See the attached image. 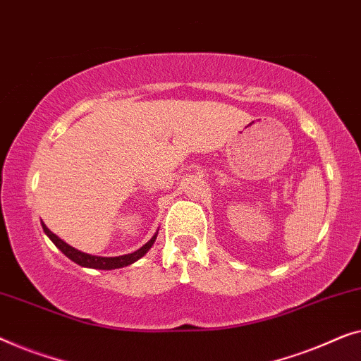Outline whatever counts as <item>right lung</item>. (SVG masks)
Segmentation results:
<instances>
[{
  "mask_svg": "<svg viewBox=\"0 0 361 361\" xmlns=\"http://www.w3.org/2000/svg\"><path fill=\"white\" fill-rule=\"evenodd\" d=\"M42 229H44L45 233H47V237L50 238V240L55 243V247H57L59 250H62L65 255L70 258V260L75 262V263H78L80 267L94 268V270H116V268H123V267L132 265V263L139 260V258L144 257L145 253L150 250V247L154 245V242H155V238H157V233H159V231H157L155 235L152 237L150 240L145 243V245H142L139 250L128 253V255H121V257H96V255H90V253H83V252L77 250V248L70 247L68 243H65L62 240V238H59L54 232H50L47 229V226L44 224V222H42Z\"/></svg>",
  "mask_w": 361,
  "mask_h": 361,
  "instance_id": "add662e5",
  "label": "right lung"
}]
</instances>
